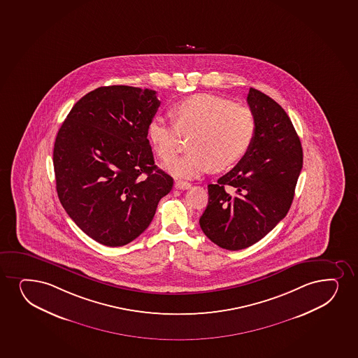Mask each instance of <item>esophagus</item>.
Wrapping results in <instances>:
<instances>
[{
    "mask_svg": "<svg viewBox=\"0 0 358 358\" xmlns=\"http://www.w3.org/2000/svg\"><path fill=\"white\" fill-rule=\"evenodd\" d=\"M175 187H176L177 189H188V188H190V183L180 180V181L175 182Z\"/></svg>",
    "mask_w": 358,
    "mask_h": 358,
    "instance_id": "obj_1",
    "label": "esophagus"
}]
</instances>
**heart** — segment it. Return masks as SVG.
<instances>
[{
  "label": "heart",
  "mask_w": 358,
  "mask_h": 358,
  "mask_svg": "<svg viewBox=\"0 0 358 358\" xmlns=\"http://www.w3.org/2000/svg\"><path fill=\"white\" fill-rule=\"evenodd\" d=\"M173 122L152 118L148 136L160 159L170 162L180 148V133L190 135V151L168 165L169 171L193 178L215 166L225 170L237 164L252 148L257 120L245 106L212 93H196L171 109Z\"/></svg>",
  "instance_id": "1"
}]
</instances>
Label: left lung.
<instances>
[{"mask_svg": "<svg viewBox=\"0 0 358 358\" xmlns=\"http://www.w3.org/2000/svg\"><path fill=\"white\" fill-rule=\"evenodd\" d=\"M247 101L257 120L255 140L235 168L208 185L199 220L203 234L227 250L248 248L285 217L303 166L302 145L285 110L255 89Z\"/></svg>", "mask_w": 358, "mask_h": 358, "instance_id": "1", "label": "left lung"}]
</instances>
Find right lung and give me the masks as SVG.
Listing matches in <instances>:
<instances>
[{
    "mask_svg": "<svg viewBox=\"0 0 358 358\" xmlns=\"http://www.w3.org/2000/svg\"><path fill=\"white\" fill-rule=\"evenodd\" d=\"M156 91L104 86L76 103L56 136V190L81 230L108 247L139 237L173 177L155 165L148 126Z\"/></svg>",
    "mask_w": 358,
    "mask_h": 358,
    "instance_id": "add662e5",
    "label": "right lung"
}]
</instances>
